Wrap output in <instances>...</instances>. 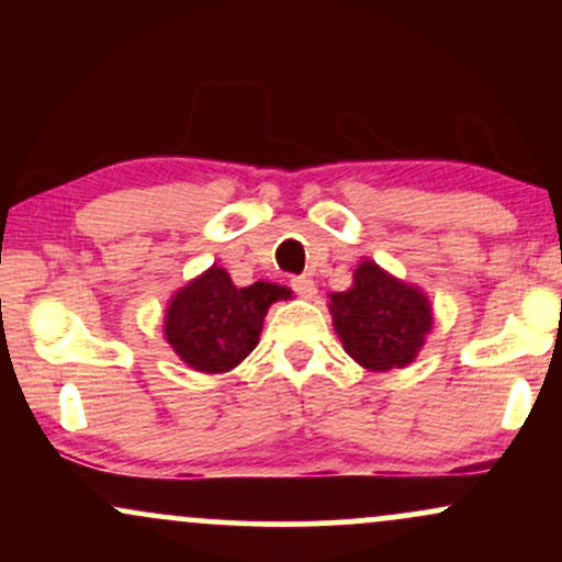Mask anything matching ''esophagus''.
<instances>
[{
  "label": "esophagus",
  "instance_id": "1",
  "mask_svg": "<svg viewBox=\"0 0 562 562\" xmlns=\"http://www.w3.org/2000/svg\"><path fill=\"white\" fill-rule=\"evenodd\" d=\"M290 288H293V293L301 295V299H312V295L317 293V285H314L312 277H306V274L290 277Z\"/></svg>",
  "mask_w": 562,
  "mask_h": 562
}]
</instances>
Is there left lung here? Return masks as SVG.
I'll return each instance as SVG.
<instances>
[{
    "label": "left lung",
    "mask_w": 562,
    "mask_h": 562,
    "mask_svg": "<svg viewBox=\"0 0 562 562\" xmlns=\"http://www.w3.org/2000/svg\"><path fill=\"white\" fill-rule=\"evenodd\" d=\"M330 312L348 357L375 372L409 364L434 319L420 290L372 261L359 263L351 290L330 295Z\"/></svg>",
    "instance_id": "left-lung-1"
}]
</instances>
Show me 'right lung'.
<instances>
[{
    "mask_svg": "<svg viewBox=\"0 0 562 562\" xmlns=\"http://www.w3.org/2000/svg\"><path fill=\"white\" fill-rule=\"evenodd\" d=\"M288 295L272 282L235 288L224 269L211 267L171 299L166 340L192 370L227 372L259 344L267 308Z\"/></svg>",
    "mask_w": 562,
    "mask_h": 562,
    "instance_id": "right-lung-1",
    "label": "right lung"
}]
</instances>
